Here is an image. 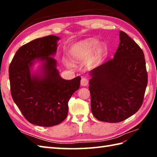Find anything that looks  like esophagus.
<instances>
[{
    "label": "esophagus",
    "instance_id": "obj_1",
    "mask_svg": "<svg viewBox=\"0 0 157 157\" xmlns=\"http://www.w3.org/2000/svg\"><path fill=\"white\" fill-rule=\"evenodd\" d=\"M88 84V80L86 78H82L81 80V85L82 86H86Z\"/></svg>",
    "mask_w": 157,
    "mask_h": 157
}]
</instances>
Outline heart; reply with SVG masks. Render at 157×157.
<instances>
[{
    "mask_svg": "<svg viewBox=\"0 0 157 157\" xmlns=\"http://www.w3.org/2000/svg\"><path fill=\"white\" fill-rule=\"evenodd\" d=\"M98 46L97 40L94 39L88 40L75 44L71 49L70 53L73 58L86 57L92 55Z\"/></svg>",
    "mask_w": 157,
    "mask_h": 157,
    "instance_id": "obj_1",
    "label": "heart"
}]
</instances>
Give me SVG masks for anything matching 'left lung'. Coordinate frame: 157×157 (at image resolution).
Returning <instances> with one entry per match:
<instances>
[{"mask_svg": "<svg viewBox=\"0 0 157 157\" xmlns=\"http://www.w3.org/2000/svg\"><path fill=\"white\" fill-rule=\"evenodd\" d=\"M114 57L92 69L89 81L92 114L99 121L118 123L137 112L148 84L144 55L123 31Z\"/></svg>", "mask_w": 157, "mask_h": 157, "instance_id": "8db88e82", "label": "left lung"}]
</instances>
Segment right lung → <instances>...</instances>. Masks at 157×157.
I'll use <instances>...</instances> for the list:
<instances>
[{
  "mask_svg": "<svg viewBox=\"0 0 157 157\" xmlns=\"http://www.w3.org/2000/svg\"><path fill=\"white\" fill-rule=\"evenodd\" d=\"M56 36L35 39L21 46L9 68L11 93L24 117L32 124L51 127L64 121L68 102L80 86V77L65 80L59 75L51 56L57 47ZM36 59L43 62L42 75L31 73Z\"/></svg>",
  "mask_w": 157,
  "mask_h": 157,
  "instance_id": "right-lung-1",
  "label": "right lung"
}]
</instances>
